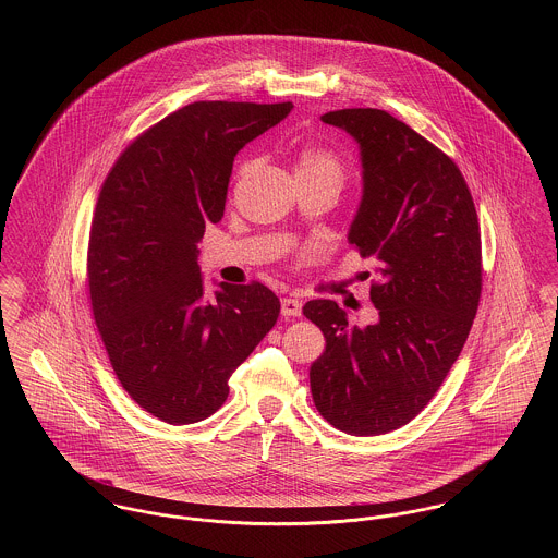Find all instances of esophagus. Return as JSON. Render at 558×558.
Segmentation results:
<instances>
[{
	"instance_id": "obj_1",
	"label": "esophagus",
	"mask_w": 558,
	"mask_h": 558,
	"mask_svg": "<svg viewBox=\"0 0 558 558\" xmlns=\"http://www.w3.org/2000/svg\"><path fill=\"white\" fill-rule=\"evenodd\" d=\"M301 312H303V303L299 299H292V296L281 299V314L286 318H296L301 316Z\"/></svg>"
}]
</instances>
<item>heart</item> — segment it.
Segmentation results:
<instances>
[{
    "label": "heart",
    "instance_id": "b5f03b06",
    "mask_svg": "<svg viewBox=\"0 0 558 558\" xmlns=\"http://www.w3.org/2000/svg\"><path fill=\"white\" fill-rule=\"evenodd\" d=\"M246 167L248 162L240 167V173L246 171ZM296 175H322L339 184L343 178V167H341V160L337 159L330 150L310 144L296 153Z\"/></svg>",
    "mask_w": 558,
    "mask_h": 558
}]
</instances>
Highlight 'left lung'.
Returning a JSON list of instances; mask_svg holds the SVG:
<instances>
[{
  "label": "left lung",
  "instance_id": "8db88e82",
  "mask_svg": "<svg viewBox=\"0 0 558 558\" xmlns=\"http://www.w3.org/2000/svg\"><path fill=\"white\" fill-rule=\"evenodd\" d=\"M322 122L361 148L363 199L348 240L374 257L380 319L348 326L335 301L303 307L326 348L310 369L319 414L352 436L412 421L458 361L481 296L477 210L460 167L383 109H339Z\"/></svg>",
  "mask_w": 558,
  "mask_h": 558
}]
</instances>
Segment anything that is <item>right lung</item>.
Returning a JSON list of instances; mask_svg holds the SVG:
<instances>
[{"mask_svg": "<svg viewBox=\"0 0 558 558\" xmlns=\"http://www.w3.org/2000/svg\"><path fill=\"white\" fill-rule=\"evenodd\" d=\"M292 102H191L133 140L107 173L87 242L98 335L122 389L169 425L217 412L279 316L262 283L204 299L197 242L219 223L240 148Z\"/></svg>", "mask_w": 558, "mask_h": 558, "instance_id": "add662e5", "label": "right lung"}]
</instances>
